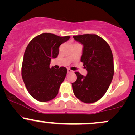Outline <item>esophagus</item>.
Instances as JSON below:
<instances>
[{"mask_svg":"<svg viewBox=\"0 0 135 135\" xmlns=\"http://www.w3.org/2000/svg\"><path fill=\"white\" fill-rule=\"evenodd\" d=\"M73 71L72 70H70V69H67V73L68 74H70V73H72Z\"/></svg>","mask_w":135,"mask_h":135,"instance_id":"1","label":"esophagus"}]
</instances>
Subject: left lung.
Returning <instances> with one entry per match:
<instances>
[{"label":"left lung","mask_w":135,"mask_h":135,"mask_svg":"<svg viewBox=\"0 0 135 135\" xmlns=\"http://www.w3.org/2000/svg\"><path fill=\"white\" fill-rule=\"evenodd\" d=\"M73 37L84 45L80 61L88 71L86 77L75 72L77 80L72 83L73 91L84 103H94L103 97L112 80L114 66L112 50L108 43L96 34Z\"/></svg>","instance_id":"1"}]
</instances>
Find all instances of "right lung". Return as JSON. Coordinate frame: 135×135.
I'll use <instances>...</instances> for the list:
<instances>
[{
	"label": "right lung",
	"mask_w": 135,
	"mask_h": 135,
	"mask_svg": "<svg viewBox=\"0 0 135 135\" xmlns=\"http://www.w3.org/2000/svg\"><path fill=\"white\" fill-rule=\"evenodd\" d=\"M70 38L50 33L40 34L29 42L23 56L21 76L26 88L36 100L42 102L52 100L58 93L67 70L49 67L51 58H56L59 47Z\"/></svg>",
	"instance_id": "right-lung-1"
}]
</instances>
